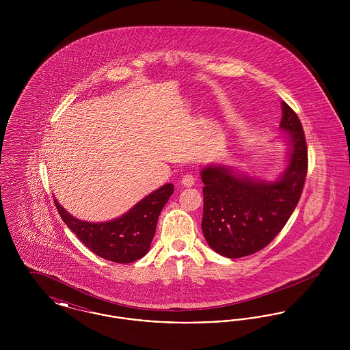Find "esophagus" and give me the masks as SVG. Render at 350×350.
Masks as SVG:
<instances>
[{
	"label": "esophagus",
	"instance_id": "34e87169",
	"mask_svg": "<svg viewBox=\"0 0 350 350\" xmlns=\"http://www.w3.org/2000/svg\"><path fill=\"white\" fill-rule=\"evenodd\" d=\"M196 183V177L193 174H185L181 178V185L185 187H191Z\"/></svg>",
	"mask_w": 350,
	"mask_h": 350
}]
</instances>
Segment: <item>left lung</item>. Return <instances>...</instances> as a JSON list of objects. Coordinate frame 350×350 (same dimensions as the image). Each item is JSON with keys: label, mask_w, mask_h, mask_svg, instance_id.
<instances>
[{"label": "left lung", "mask_w": 350, "mask_h": 350, "mask_svg": "<svg viewBox=\"0 0 350 350\" xmlns=\"http://www.w3.org/2000/svg\"><path fill=\"white\" fill-rule=\"evenodd\" d=\"M280 129L287 164L275 180H261L221 164L200 170L202 231L211 250L240 258L265 248L281 232L299 202L307 174V144L299 118L282 102Z\"/></svg>", "instance_id": "8db88e82"}]
</instances>
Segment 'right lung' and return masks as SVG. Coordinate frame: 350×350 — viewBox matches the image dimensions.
Segmentation results:
<instances>
[{
	"mask_svg": "<svg viewBox=\"0 0 350 350\" xmlns=\"http://www.w3.org/2000/svg\"><path fill=\"white\" fill-rule=\"evenodd\" d=\"M173 191V183H167L139 200L123 215L100 223L80 220L70 215L57 200L53 202L69 230L86 248L105 260L130 264L148 253L159 215Z\"/></svg>",
	"mask_w": 350,
	"mask_h": 350,
	"instance_id": "obj_1",
	"label": "right lung"
}]
</instances>
